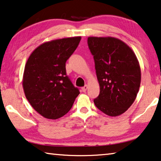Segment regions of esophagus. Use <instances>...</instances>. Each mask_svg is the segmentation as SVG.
<instances>
[{"mask_svg": "<svg viewBox=\"0 0 161 161\" xmlns=\"http://www.w3.org/2000/svg\"><path fill=\"white\" fill-rule=\"evenodd\" d=\"M88 88V86L87 85H85L83 86V87H81V90H82V92H85L86 91V90H87Z\"/></svg>", "mask_w": 161, "mask_h": 161, "instance_id": "esophagus-1", "label": "esophagus"}]
</instances>
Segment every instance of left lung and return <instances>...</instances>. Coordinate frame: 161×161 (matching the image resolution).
Here are the masks:
<instances>
[{"instance_id": "left-lung-1", "label": "left lung", "mask_w": 161, "mask_h": 161, "mask_svg": "<svg viewBox=\"0 0 161 161\" xmlns=\"http://www.w3.org/2000/svg\"><path fill=\"white\" fill-rule=\"evenodd\" d=\"M93 55L99 96L94 103L109 116L120 115L136 99L141 81L138 60L131 48L114 37H88Z\"/></svg>"}]
</instances>
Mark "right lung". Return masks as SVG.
<instances>
[{
    "label": "right lung",
    "mask_w": 161,
    "mask_h": 161,
    "mask_svg": "<svg viewBox=\"0 0 161 161\" xmlns=\"http://www.w3.org/2000/svg\"><path fill=\"white\" fill-rule=\"evenodd\" d=\"M80 40L81 36H76L45 42L28 58L23 76L25 97L45 118L56 119L64 115L80 94L67 76L66 62Z\"/></svg>",
    "instance_id": "add662e5"
}]
</instances>
